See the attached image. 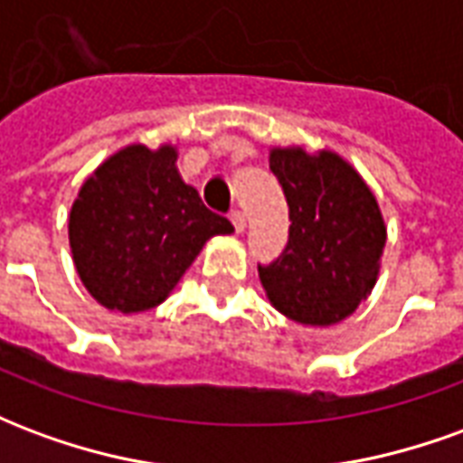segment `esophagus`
<instances>
[{"label":"esophagus","mask_w":463,"mask_h":463,"mask_svg":"<svg viewBox=\"0 0 463 463\" xmlns=\"http://www.w3.org/2000/svg\"><path fill=\"white\" fill-rule=\"evenodd\" d=\"M231 221H232V225H235V231H238V232L245 231V225H248V222H245V213H241V211H232Z\"/></svg>","instance_id":"1"}]
</instances>
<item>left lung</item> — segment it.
I'll use <instances>...</instances> for the list:
<instances>
[{
    "instance_id": "8db88e82",
    "label": "left lung",
    "mask_w": 463,
    "mask_h": 463,
    "mask_svg": "<svg viewBox=\"0 0 463 463\" xmlns=\"http://www.w3.org/2000/svg\"><path fill=\"white\" fill-rule=\"evenodd\" d=\"M290 208V238L258 268L268 300L285 317L330 327L369 298L387 245V225L364 178L335 151L270 148Z\"/></svg>"
}]
</instances>
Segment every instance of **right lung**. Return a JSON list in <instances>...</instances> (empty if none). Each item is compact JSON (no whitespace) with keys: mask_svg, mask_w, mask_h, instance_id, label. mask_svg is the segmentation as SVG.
<instances>
[{"mask_svg":"<svg viewBox=\"0 0 463 463\" xmlns=\"http://www.w3.org/2000/svg\"><path fill=\"white\" fill-rule=\"evenodd\" d=\"M178 151L131 143L109 156L79 188L69 245L89 295L106 310L158 307L228 218L203 205L178 173Z\"/></svg>","mask_w":463,"mask_h":463,"instance_id":"1","label":"right lung"}]
</instances>
